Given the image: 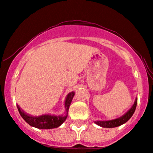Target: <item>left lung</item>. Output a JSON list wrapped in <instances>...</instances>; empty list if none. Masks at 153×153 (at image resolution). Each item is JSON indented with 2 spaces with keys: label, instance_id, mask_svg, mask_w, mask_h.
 Returning a JSON list of instances; mask_svg holds the SVG:
<instances>
[{
  "label": "left lung",
  "instance_id": "obj_1",
  "mask_svg": "<svg viewBox=\"0 0 153 153\" xmlns=\"http://www.w3.org/2000/svg\"><path fill=\"white\" fill-rule=\"evenodd\" d=\"M137 98H136L135 101H134V104H133L132 107L124 115H123L120 117L117 118V119L111 120H103V121H94L96 124L98 126L103 128H114V127H117L123 125V124L126 123L130 118L132 117L133 114L134 113L136 109V106H137Z\"/></svg>",
  "mask_w": 153,
  "mask_h": 153
}]
</instances>
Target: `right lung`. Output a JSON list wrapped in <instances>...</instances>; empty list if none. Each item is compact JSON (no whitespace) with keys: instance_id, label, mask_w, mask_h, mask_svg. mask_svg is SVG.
Instances as JSON below:
<instances>
[{"instance_id":"1","label":"right lung","mask_w":153,"mask_h":153,"mask_svg":"<svg viewBox=\"0 0 153 153\" xmlns=\"http://www.w3.org/2000/svg\"><path fill=\"white\" fill-rule=\"evenodd\" d=\"M75 96V92H71L66 96L65 99V114L63 115H51V114H42L41 116H30L24 112L20 107L17 105V108L22 117L27 123L30 126L40 129H50V128H57L60 126L66 120L68 116L69 106L71 105L72 99Z\"/></svg>"}]
</instances>
